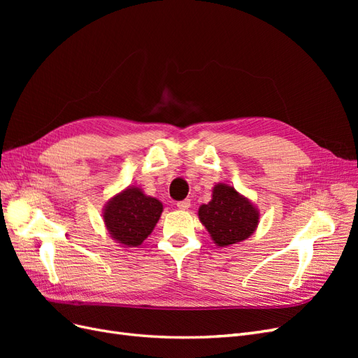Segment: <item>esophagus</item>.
<instances>
[{"mask_svg":"<svg viewBox=\"0 0 358 358\" xmlns=\"http://www.w3.org/2000/svg\"><path fill=\"white\" fill-rule=\"evenodd\" d=\"M176 206H178V209H180V210H187V209L189 208V206H191V201H189L188 199H185V200L178 201Z\"/></svg>","mask_w":358,"mask_h":358,"instance_id":"34e87169","label":"esophagus"}]
</instances>
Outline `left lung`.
Segmentation results:
<instances>
[{
  "mask_svg": "<svg viewBox=\"0 0 358 358\" xmlns=\"http://www.w3.org/2000/svg\"><path fill=\"white\" fill-rule=\"evenodd\" d=\"M200 221L218 246L248 239L258 224V212L233 187L216 185L212 200L199 210Z\"/></svg>",
  "mask_w": 358,
  "mask_h": 358,
  "instance_id": "1",
  "label": "left lung"
}]
</instances>
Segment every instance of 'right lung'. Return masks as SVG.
I'll use <instances>...</instances> for the list:
<instances>
[{
  "mask_svg": "<svg viewBox=\"0 0 358 358\" xmlns=\"http://www.w3.org/2000/svg\"><path fill=\"white\" fill-rule=\"evenodd\" d=\"M162 212V204L146 197L138 188H128L109 201L104 222L110 236L125 246H137L152 233Z\"/></svg>",
  "mask_w": 358,
  "mask_h": 358,
  "instance_id": "1",
  "label": "right lung"
}]
</instances>
